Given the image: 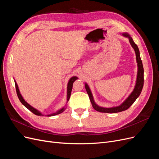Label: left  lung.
<instances>
[{"instance_id": "obj_1", "label": "left lung", "mask_w": 159, "mask_h": 159, "mask_svg": "<svg viewBox=\"0 0 159 159\" xmlns=\"http://www.w3.org/2000/svg\"><path fill=\"white\" fill-rule=\"evenodd\" d=\"M120 34L124 36L125 38H127L129 39V41L130 42V44L132 46L135 52L136 56V61L137 63V79L135 85H134V88L132 92L130 93V95L125 99L124 102L120 104L118 106L116 107H101L98 105L97 103L95 102L93 94L91 93V91L89 87V85L87 83H85V88L87 93L89 95L90 102L91 103V105L93 107V109L96 111H98L101 113H119L125 111L127 109H129L131 105L135 102V100L139 98V96L140 95L141 91L143 89V84H144V69L142 61L140 57V52H139V50L138 48L137 45L134 42L133 38L130 36L128 33L123 32L120 33Z\"/></svg>"}]
</instances>
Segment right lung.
Returning <instances> with one entry per match:
<instances>
[{
	"label": "right lung",
	"mask_w": 159,
	"mask_h": 159,
	"mask_svg": "<svg viewBox=\"0 0 159 159\" xmlns=\"http://www.w3.org/2000/svg\"><path fill=\"white\" fill-rule=\"evenodd\" d=\"M78 78L77 76H73V77H71V78L68 81V85H67V102H66V104H67V103H68V102L69 99H70V95H71V90H72V87H73V84H74V81L76 80H78ZM14 82H15L16 90V93H17V95H18V98L19 100L20 101V102L22 103V104L24 105V106H25L28 109H29L30 111L32 112L34 114H35L36 115H38V116H44V115H43L40 111H38L36 108L33 107L32 105H30L29 103H28L26 102V101L25 100V99L23 98L22 95H21V93L20 92V90H19L18 84H17L15 80H14ZM66 105H65V106H64L63 107H61L60 109H58L57 111H56L54 112V113H52L48 114V115H46V116L52 117V116H54V115H56L60 114L61 113H63L64 111L66 110Z\"/></svg>",
	"instance_id": "add662e5"
}]
</instances>
